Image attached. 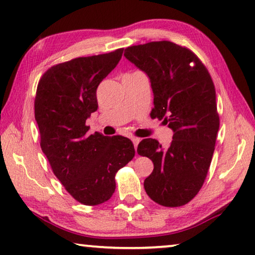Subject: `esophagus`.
I'll return each instance as SVG.
<instances>
[{
  "label": "esophagus",
  "instance_id": "obj_1",
  "mask_svg": "<svg viewBox=\"0 0 255 255\" xmlns=\"http://www.w3.org/2000/svg\"><path fill=\"white\" fill-rule=\"evenodd\" d=\"M131 140H132V142H133V144H134V148H135V150H136V147H137V144H139V142H140V139H139V137L132 136V137H131Z\"/></svg>",
  "mask_w": 255,
  "mask_h": 255
}]
</instances>
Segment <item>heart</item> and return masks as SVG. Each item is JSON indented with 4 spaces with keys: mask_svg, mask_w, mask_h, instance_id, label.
Masks as SVG:
<instances>
[{
    "mask_svg": "<svg viewBox=\"0 0 255 255\" xmlns=\"http://www.w3.org/2000/svg\"><path fill=\"white\" fill-rule=\"evenodd\" d=\"M134 73H136V72H134Z\"/></svg>",
    "mask_w": 255,
    "mask_h": 255,
    "instance_id": "1",
    "label": "heart"
}]
</instances>
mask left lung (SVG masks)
<instances>
[{
	"instance_id": "obj_1",
	"label": "left lung",
	"mask_w": 255,
	"mask_h": 255,
	"mask_svg": "<svg viewBox=\"0 0 255 255\" xmlns=\"http://www.w3.org/2000/svg\"><path fill=\"white\" fill-rule=\"evenodd\" d=\"M124 56L151 82L150 118L164 120L174 132L168 148L150 137L137 145V153L153 162L144 190L160 206H184L202 187L215 151L219 115L214 81L191 49L168 40L130 46Z\"/></svg>"
}]
</instances>
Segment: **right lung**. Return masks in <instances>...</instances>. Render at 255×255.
<instances>
[{
    "mask_svg": "<svg viewBox=\"0 0 255 255\" xmlns=\"http://www.w3.org/2000/svg\"><path fill=\"white\" fill-rule=\"evenodd\" d=\"M123 49L53 65L37 86L35 120L40 148L64 189L86 206L112 198L116 173L135 155L130 139L88 134L86 124L98 108L99 83L118 65Z\"/></svg>",
    "mask_w": 255,
    "mask_h": 255,
    "instance_id": "right-lung-1",
    "label": "right lung"
}]
</instances>
